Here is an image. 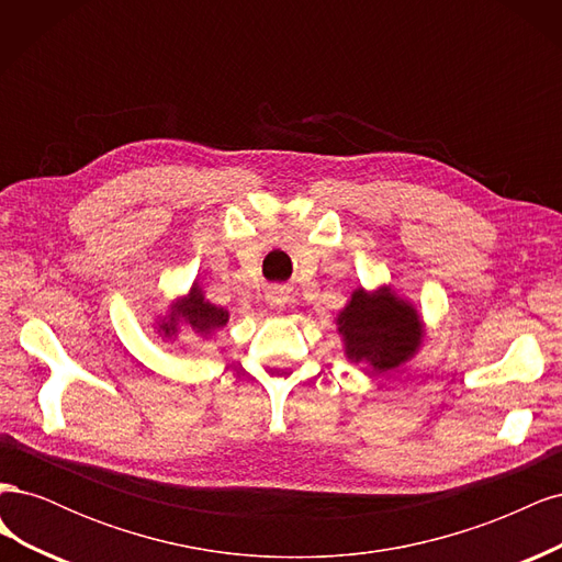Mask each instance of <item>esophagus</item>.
I'll return each mask as SVG.
<instances>
[{
  "instance_id": "esophagus-1",
  "label": "esophagus",
  "mask_w": 562,
  "mask_h": 562,
  "mask_svg": "<svg viewBox=\"0 0 562 562\" xmlns=\"http://www.w3.org/2000/svg\"><path fill=\"white\" fill-rule=\"evenodd\" d=\"M267 304L271 310L283 312L288 307V293L283 291V288H271V291L267 293Z\"/></svg>"
}]
</instances>
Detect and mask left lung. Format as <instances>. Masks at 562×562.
Instances as JSON below:
<instances>
[{"label":"left lung","mask_w":562,"mask_h":562,"mask_svg":"<svg viewBox=\"0 0 562 562\" xmlns=\"http://www.w3.org/2000/svg\"><path fill=\"white\" fill-rule=\"evenodd\" d=\"M335 326L347 361L366 363L372 372L394 370L415 359L427 337V326L415 304L386 283L372 291L356 288L337 312Z\"/></svg>","instance_id":"1"}]
</instances>
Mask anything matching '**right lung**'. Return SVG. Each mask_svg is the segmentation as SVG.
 <instances>
[{"mask_svg": "<svg viewBox=\"0 0 562 562\" xmlns=\"http://www.w3.org/2000/svg\"><path fill=\"white\" fill-rule=\"evenodd\" d=\"M229 321V312L223 307H215L203 295V288L199 281L190 285V291L178 295L164 314L157 316L155 330L161 337V342H176L182 330H192L201 339H211L213 333L225 328Z\"/></svg>", "mask_w": 562, "mask_h": 562, "instance_id": "right-lung-1", "label": "right lung"}]
</instances>
